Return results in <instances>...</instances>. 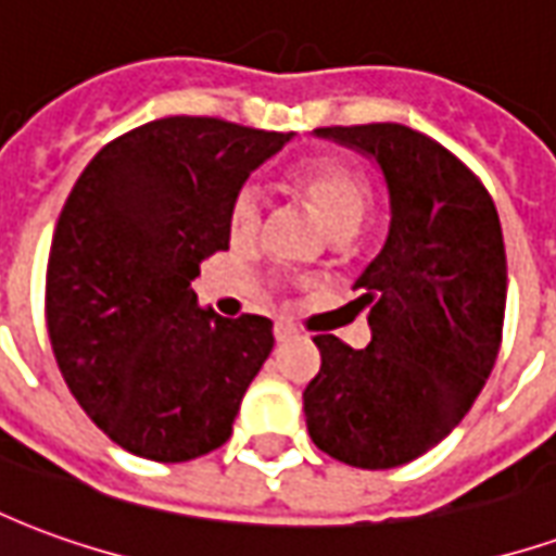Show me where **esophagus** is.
<instances>
[{"instance_id":"1","label":"esophagus","mask_w":556,"mask_h":556,"mask_svg":"<svg viewBox=\"0 0 556 556\" xmlns=\"http://www.w3.org/2000/svg\"><path fill=\"white\" fill-rule=\"evenodd\" d=\"M274 337H277V342H286V339L294 337V325H291V321H282V318H279L277 325H274Z\"/></svg>"}]
</instances>
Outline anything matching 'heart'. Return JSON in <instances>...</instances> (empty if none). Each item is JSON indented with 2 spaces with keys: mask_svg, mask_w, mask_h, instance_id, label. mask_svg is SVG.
Instances as JSON below:
<instances>
[{
  "mask_svg": "<svg viewBox=\"0 0 556 556\" xmlns=\"http://www.w3.org/2000/svg\"><path fill=\"white\" fill-rule=\"evenodd\" d=\"M294 190L313 205L325 229L339 238V235H354L372 207V187L361 172L342 163V160H315L306 163L291 175ZM265 219V195L255 187H241L238 195L231 199L229 207V229L235 241L253 238Z\"/></svg>",
  "mask_w": 556,
  "mask_h": 556,
  "instance_id": "heart-1",
  "label": "heart"
}]
</instances>
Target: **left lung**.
Returning a JSON list of instances; mask_svg holds the SVG:
<instances>
[{
	"instance_id": "1",
	"label": "left lung",
	"mask_w": 556,
	"mask_h": 556,
	"mask_svg": "<svg viewBox=\"0 0 556 556\" xmlns=\"http://www.w3.org/2000/svg\"><path fill=\"white\" fill-rule=\"evenodd\" d=\"M381 169L390 229L354 289L372 342L315 337L303 390L309 438L363 470L414 462L462 422L489 381L506 309L497 207L465 163L405 125L318 127Z\"/></svg>"
}]
</instances>
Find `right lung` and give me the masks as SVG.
<instances>
[{
    "instance_id": "obj_1",
    "label": "right lung",
    "mask_w": 556,
    "mask_h": 556,
    "mask_svg": "<svg viewBox=\"0 0 556 556\" xmlns=\"http://www.w3.org/2000/svg\"><path fill=\"white\" fill-rule=\"evenodd\" d=\"M294 134L172 115L103 146L67 195L47 265V330L98 429L163 465L229 441L274 349L262 315L199 306V265L229 250V207Z\"/></svg>"
}]
</instances>
